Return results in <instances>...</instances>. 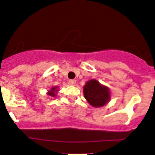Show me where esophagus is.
<instances>
[{"label": "esophagus", "mask_w": 155, "mask_h": 155, "mask_svg": "<svg viewBox=\"0 0 155 155\" xmlns=\"http://www.w3.org/2000/svg\"><path fill=\"white\" fill-rule=\"evenodd\" d=\"M68 84L71 86H74L76 84V81L75 80H69L68 81Z\"/></svg>", "instance_id": "obj_1"}]
</instances>
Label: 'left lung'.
<instances>
[{"label":"left lung","instance_id":"1","mask_svg":"<svg viewBox=\"0 0 155 155\" xmlns=\"http://www.w3.org/2000/svg\"><path fill=\"white\" fill-rule=\"evenodd\" d=\"M84 96L90 105L96 108L106 105L111 98L109 89L95 79L86 83L84 87Z\"/></svg>","mask_w":155,"mask_h":155}]
</instances>
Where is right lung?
I'll return each mask as SVG.
<instances>
[{
	"mask_svg": "<svg viewBox=\"0 0 155 155\" xmlns=\"http://www.w3.org/2000/svg\"><path fill=\"white\" fill-rule=\"evenodd\" d=\"M57 88H58L57 87H52V88L50 89V90L48 91V93H47V95H48V96H51V97H55V96H56V92L58 91Z\"/></svg>",
	"mask_w": 155,
	"mask_h": 155,
	"instance_id": "1",
	"label": "right lung"
}]
</instances>
